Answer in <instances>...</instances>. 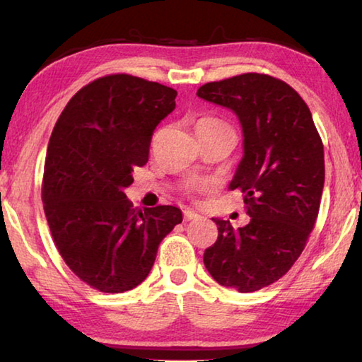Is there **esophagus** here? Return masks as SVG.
I'll list each match as a JSON object with an SVG mask.
<instances>
[{"mask_svg":"<svg viewBox=\"0 0 362 362\" xmlns=\"http://www.w3.org/2000/svg\"><path fill=\"white\" fill-rule=\"evenodd\" d=\"M183 218H185V222H192V220L201 218V216L199 214H196L194 211H185L183 212Z\"/></svg>","mask_w":362,"mask_h":362,"instance_id":"esophagus-1","label":"esophagus"}]
</instances>
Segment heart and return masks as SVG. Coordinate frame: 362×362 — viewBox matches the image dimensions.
Returning <instances> with one entry per match:
<instances>
[{
    "label": "heart",
    "instance_id": "b5f03b06",
    "mask_svg": "<svg viewBox=\"0 0 362 362\" xmlns=\"http://www.w3.org/2000/svg\"><path fill=\"white\" fill-rule=\"evenodd\" d=\"M201 121H216V119L206 118V119H201ZM204 187H206V183H203V182H194V183H192V185H189V188H192V189H198V188H204Z\"/></svg>",
    "mask_w": 362,
    "mask_h": 362
}]
</instances>
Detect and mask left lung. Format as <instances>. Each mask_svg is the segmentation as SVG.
<instances>
[{"label":"left lung","mask_w":362,"mask_h":362,"mask_svg":"<svg viewBox=\"0 0 362 362\" xmlns=\"http://www.w3.org/2000/svg\"><path fill=\"white\" fill-rule=\"evenodd\" d=\"M196 95L240 119L244 155L228 188L246 194L250 217L238 230L212 218L218 236L204 250V265L218 284L255 292L302 254L320 212L324 146L310 108L281 79L244 73L201 86Z\"/></svg>","instance_id":"1"}]
</instances>
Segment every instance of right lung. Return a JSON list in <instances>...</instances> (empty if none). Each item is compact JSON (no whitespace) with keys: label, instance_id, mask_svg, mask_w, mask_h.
Returning a JSON list of instances; mask_svg holds the SVG:
<instances>
[{"label":"right lung","instance_id":"right-lung-1","mask_svg":"<svg viewBox=\"0 0 362 362\" xmlns=\"http://www.w3.org/2000/svg\"><path fill=\"white\" fill-rule=\"evenodd\" d=\"M177 90L131 75L84 86L47 145L42 203L54 243L76 276L100 292L131 291L148 276L159 243L182 222L174 206L134 209L124 189L148 161L156 126Z\"/></svg>","mask_w":362,"mask_h":362}]
</instances>
